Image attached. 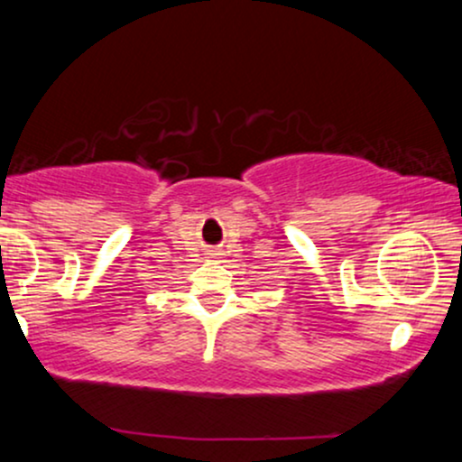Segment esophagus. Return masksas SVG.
Instances as JSON below:
<instances>
[{
    "mask_svg": "<svg viewBox=\"0 0 462 462\" xmlns=\"http://www.w3.org/2000/svg\"><path fill=\"white\" fill-rule=\"evenodd\" d=\"M221 252L219 249H208V258H219Z\"/></svg>",
    "mask_w": 462,
    "mask_h": 462,
    "instance_id": "esophagus-1",
    "label": "esophagus"
}]
</instances>
